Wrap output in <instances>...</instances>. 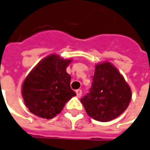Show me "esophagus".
<instances>
[{
	"label": "esophagus",
	"mask_w": 150,
	"mask_h": 150,
	"mask_svg": "<svg viewBox=\"0 0 150 150\" xmlns=\"http://www.w3.org/2000/svg\"><path fill=\"white\" fill-rule=\"evenodd\" d=\"M76 93H77V97H80V96H82V90H80V89H78L76 91Z\"/></svg>",
	"instance_id": "esophagus-1"
}]
</instances>
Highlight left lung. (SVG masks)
I'll return each mask as SVG.
<instances>
[{
  "mask_svg": "<svg viewBox=\"0 0 150 150\" xmlns=\"http://www.w3.org/2000/svg\"><path fill=\"white\" fill-rule=\"evenodd\" d=\"M89 92L81 99L87 115L96 120L107 122L120 115L131 100V90L124 77L109 62L95 67Z\"/></svg>",
  "mask_w": 150,
  "mask_h": 150,
  "instance_id": "left-lung-1",
  "label": "left lung"
}]
</instances>
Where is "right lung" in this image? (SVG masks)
Returning <instances> with one entry per match:
<instances>
[{
	"label": "right lung",
	"mask_w": 150,
	"mask_h": 150,
	"mask_svg": "<svg viewBox=\"0 0 150 150\" xmlns=\"http://www.w3.org/2000/svg\"><path fill=\"white\" fill-rule=\"evenodd\" d=\"M71 61L51 54L41 60L25 77L22 84V96L34 115L52 119L76 96L70 87L71 76L66 72Z\"/></svg>",
	"instance_id": "right-lung-1"
}]
</instances>
